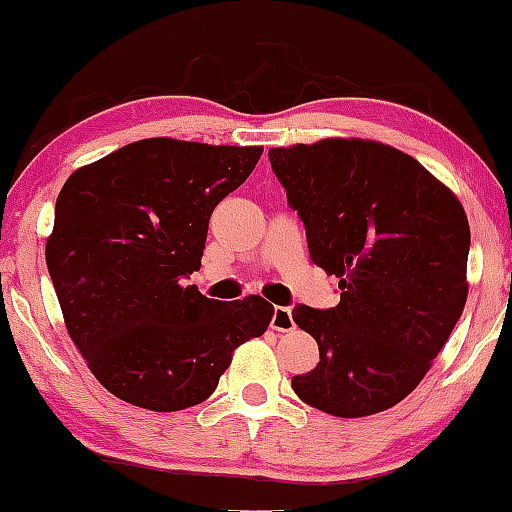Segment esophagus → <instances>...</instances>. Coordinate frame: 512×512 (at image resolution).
Masks as SVG:
<instances>
[{"mask_svg":"<svg viewBox=\"0 0 512 512\" xmlns=\"http://www.w3.org/2000/svg\"><path fill=\"white\" fill-rule=\"evenodd\" d=\"M271 329L283 331V333L295 329V321H292V309H290V307H275V309H273Z\"/></svg>","mask_w":512,"mask_h":512,"instance_id":"1","label":"esophagus"}]
</instances>
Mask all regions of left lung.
<instances>
[{
	"mask_svg": "<svg viewBox=\"0 0 512 512\" xmlns=\"http://www.w3.org/2000/svg\"><path fill=\"white\" fill-rule=\"evenodd\" d=\"M309 258L336 275L341 302L297 304L319 363L292 377L314 409L380 413L409 396L462 317L469 222L462 203L416 159L372 140H321L268 152Z\"/></svg>",
	"mask_w": 512,
	"mask_h": 512,
	"instance_id": "1",
	"label": "left lung"
}]
</instances>
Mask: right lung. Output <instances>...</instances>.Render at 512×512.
Wrapping results in <instances>:
<instances>
[{"instance_id":"obj_1","label":"right lung","mask_w":512,"mask_h":512,"mask_svg":"<svg viewBox=\"0 0 512 512\" xmlns=\"http://www.w3.org/2000/svg\"><path fill=\"white\" fill-rule=\"evenodd\" d=\"M261 152L152 137L62 186L45 263L74 346L118 399L149 411L200 404L234 348L271 324L263 297L220 302L183 287L200 268L212 210Z\"/></svg>"}]
</instances>
